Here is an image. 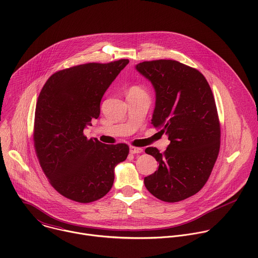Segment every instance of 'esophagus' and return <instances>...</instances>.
Instances as JSON below:
<instances>
[{
	"instance_id": "1",
	"label": "esophagus",
	"mask_w": 258,
	"mask_h": 258,
	"mask_svg": "<svg viewBox=\"0 0 258 258\" xmlns=\"http://www.w3.org/2000/svg\"><path fill=\"white\" fill-rule=\"evenodd\" d=\"M130 152L132 154H140L143 152V149L142 148H139V147H134V146H131L130 147Z\"/></svg>"
}]
</instances>
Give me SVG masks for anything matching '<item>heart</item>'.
I'll list each match as a JSON object with an SVG mask.
<instances>
[{
  "label": "heart",
  "instance_id": "b5f03b06",
  "mask_svg": "<svg viewBox=\"0 0 258 258\" xmlns=\"http://www.w3.org/2000/svg\"><path fill=\"white\" fill-rule=\"evenodd\" d=\"M128 92H144V90H143V89H141L140 87L134 86V87H132V88L130 89V91H128Z\"/></svg>",
  "mask_w": 258,
  "mask_h": 258
}]
</instances>
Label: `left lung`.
<instances>
[{"label": "left lung", "instance_id": "obj_1", "mask_svg": "<svg viewBox=\"0 0 258 258\" xmlns=\"http://www.w3.org/2000/svg\"><path fill=\"white\" fill-rule=\"evenodd\" d=\"M137 70L156 92L152 124L170 141L163 153L149 147L158 169L145 187L164 202L198 193L210 176L220 147V123L212 91L202 73L175 60L144 61Z\"/></svg>", "mask_w": 258, "mask_h": 258}]
</instances>
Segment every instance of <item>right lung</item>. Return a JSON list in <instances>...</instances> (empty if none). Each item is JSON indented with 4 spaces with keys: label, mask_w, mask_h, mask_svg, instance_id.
Instances as JSON below:
<instances>
[{
    "label": "right lung",
    "mask_w": 258,
    "mask_h": 258,
    "mask_svg": "<svg viewBox=\"0 0 258 258\" xmlns=\"http://www.w3.org/2000/svg\"><path fill=\"white\" fill-rule=\"evenodd\" d=\"M128 62H93L59 70L40 93L34 150L52 187L67 199L90 203L104 197L112 188L114 167L128 155L126 144L106 145L84 135L100 115L104 93Z\"/></svg>",
    "instance_id": "add662e5"
}]
</instances>
